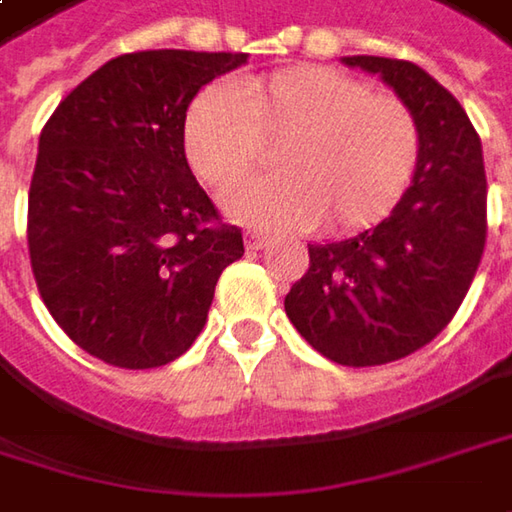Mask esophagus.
I'll use <instances>...</instances> for the list:
<instances>
[{"label":"esophagus","mask_w":512,"mask_h":512,"mask_svg":"<svg viewBox=\"0 0 512 512\" xmlns=\"http://www.w3.org/2000/svg\"><path fill=\"white\" fill-rule=\"evenodd\" d=\"M270 236L268 233H262V230H247L244 233V244H247V250H262V247H268Z\"/></svg>","instance_id":"obj_1"}]
</instances>
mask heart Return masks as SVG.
Segmentation results:
<instances>
[{
	"mask_svg": "<svg viewBox=\"0 0 512 512\" xmlns=\"http://www.w3.org/2000/svg\"><path fill=\"white\" fill-rule=\"evenodd\" d=\"M273 138H282V175L242 184L224 198L233 216L268 227H371L395 210L421 158L412 109L328 65H291L230 89H204L181 126L187 164L216 190L262 167L265 141Z\"/></svg>",
	"mask_w": 512,
	"mask_h": 512,
	"instance_id": "obj_1",
	"label": "heart"
}]
</instances>
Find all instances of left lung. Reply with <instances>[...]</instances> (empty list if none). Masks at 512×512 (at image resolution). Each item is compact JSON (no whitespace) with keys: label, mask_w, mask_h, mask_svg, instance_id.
Returning a JSON list of instances; mask_svg holds the SVG:
<instances>
[{"label":"left lung","mask_w":512,"mask_h":512,"mask_svg":"<svg viewBox=\"0 0 512 512\" xmlns=\"http://www.w3.org/2000/svg\"><path fill=\"white\" fill-rule=\"evenodd\" d=\"M380 74L412 109L421 158L392 216L345 242L308 244L285 296L294 328L340 366H383L432 343L473 285L487 242L481 141L461 103L421 65L345 57Z\"/></svg>","instance_id":"obj_1"}]
</instances>
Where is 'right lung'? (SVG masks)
<instances>
[{"instance_id":"1","label":"right lung","mask_w":512,"mask_h":512,"mask_svg":"<svg viewBox=\"0 0 512 512\" xmlns=\"http://www.w3.org/2000/svg\"><path fill=\"white\" fill-rule=\"evenodd\" d=\"M247 54L135 51L48 117L28 192V253L51 317L91 357L158 369L201 334L221 270L242 259L190 172L181 126L201 86Z\"/></svg>"}]
</instances>
